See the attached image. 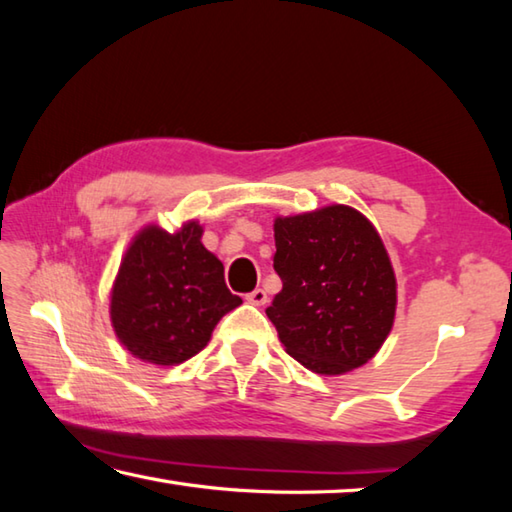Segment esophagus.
<instances>
[{"label": "esophagus", "mask_w": 512, "mask_h": 512, "mask_svg": "<svg viewBox=\"0 0 512 512\" xmlns=\"http://www.w3.org/2000/svg\"><path fill=\"white\" fill-rule=\"evenodd\" d=\"M246 300L250 302V305L262 307V305H266V302H268V296H266V291H264V289H255V291H250V293H248Z\"/></svg>", "instance_id": "esophagus-1"}]
</instances>
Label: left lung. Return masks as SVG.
Listing matches in <instances>:
<instances>
[{"label": "left lung", "instance_id": "8db88e82", "mask_svg": "<svg viewBox=\"0 0 512 512\" xmlns=\"http://www.w3.org/2000/svg\"><path fill=\"white\" fill-rule=\"evenodd\" d=\"M273 268L282 291L266 316L293 359L318 375L368 363L391 334L397 282L384 241L348 205L277 216Z\"/></svg>", "mask_w": 512, "mask_h": 512}]
</instances>
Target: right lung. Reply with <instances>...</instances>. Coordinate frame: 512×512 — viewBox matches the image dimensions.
<instances>
[{"label":"right lung","mask_w":512,"mask_h":512,"mask_svg":"<svg viewBox=\"0 0 512 512\" xmlns=\"http://www.w3.org/2000/svg\"><path fill=\"white\" fill-rule=\"evenodd\" d=\"M203 228L146 225L128 246L110 293V320L133 357L176 366L201 352L219 320L241 305L223 264L201 244Z\"/></svg>","instance_id":"1"}]
</instances>
